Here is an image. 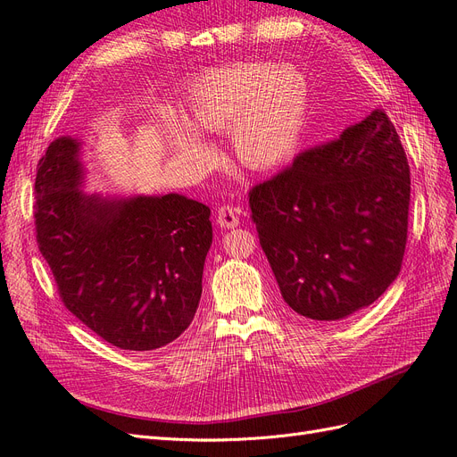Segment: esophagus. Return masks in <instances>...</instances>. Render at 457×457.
<instances>
[{"instance_id": "34e87169", "label": "esophagus", "mask_w": 457, "mask_h": 457, "mask_svg": "<svg viewBox=\"0 0 457 457\" xmlns=\"http://www.w3.org/2000/svg\"><path fill=\"white\" fill-rule=\"evenodd\" d=\"M216 224L220 228H226V229H231V228H237L239 226V218H237V211L229 204H224L218 208V216H216Z\"/></svg>"}]
</instances>
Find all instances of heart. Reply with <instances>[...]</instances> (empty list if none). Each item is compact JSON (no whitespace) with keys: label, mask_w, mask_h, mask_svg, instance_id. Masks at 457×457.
I'll return each mask as SVG.
<instances>
[{"label":"heart","mask_w":457,"mask_h":457,"mask_svg":"<svg viewBox=\"0 0 457 457\" xmlns=\"http://www.w3.org/2000/svg\"><path fill=\"white\" fill-rule=\"evenodd\" d=\"M187 124L168 122V143L181 162L203 166L212 149L197 134L229 129L231 151L254 172L276 170L291 161L303 139L308 82L293 64L239 61L208 71L189 89Z\"/></svg>","instance_id":"b5f03b06"}]
</instances>
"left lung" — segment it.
I'll return each instance as SVG.
<instances>
[{"mask_svg": "<svg viewBox=\"0 0 457 457\" xmlns=\"http://www.w3.org/2000/svg\"><path fill=\"white\" fill-rule=\"evenodd\" d=\"M251 218L296 314L337 321L373 304L402 268L410 166L383 109L301 153L249 193Z\"/></svg>", "mask_w": 457, "mask_h": 457, "instance_id": "left-lung-1", "label": "left lung"}]
</instances>
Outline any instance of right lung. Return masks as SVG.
Listing matches in <instances>:
<instances>
[{
	"label": "right lung",
	"mask_w": 457,
	"mask_h": 457,
	"mask_svg": "<svg viewBox=\"0 0 457 457\" xmlns=\"http://www.w3.org/2000/svg\"><path fill=\"white\" fill-rule=\"evenodd\" d=\"M82 141L49 143L36 174V239L61 301L122 350H156L193 321L212 245L211 208L178 193L87 195Z\"/></svg>",
	"instance_id": "add662e5"
}]
</instances>
